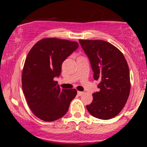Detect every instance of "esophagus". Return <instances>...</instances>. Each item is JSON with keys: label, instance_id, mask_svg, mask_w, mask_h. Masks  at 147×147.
Instances as JSON below:
<instances>
[{"label": "esophagus", "instance_id": "34e87169", "mask_svg": "<svg viewBox=\"0 0 147 147\" xmlns=\"http://www.w3.org/2000/svg\"><path fill=\"white\" fill-rule=\"evenodd\" d=\"M84 93V92H82V91H77V95L79 96H82Z\"/></svg>", "mask_w": 147, "mask_h": 147}]
</instances>
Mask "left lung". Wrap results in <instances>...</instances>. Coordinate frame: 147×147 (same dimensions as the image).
<instances>
[{"mask_svg": "<svg viewBox=\"0 0 147 147\" xmlns=\"http://www.w3.org/2000/svg\"><path fill=\"white\" fill-rule=\"evenodd\" d=\"M90 61L93 78L98 80V92L86 106L93 117L109 119L122 110L129 96L131 84L128 63L123 54L114 45L102 40H79Z\"/></svg>", "mask_w": 147, "mask_h": 147, "instance_id": "8db88e82", "label": "left lung"}]
</instances>
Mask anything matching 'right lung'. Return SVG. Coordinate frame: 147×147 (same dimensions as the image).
<instances>
[{"label":"right lung","instance_id":"right-lung-1","mask_svg":"<svg viewBox=\"0 0 147 147\" xmlns=\"http://www.w3.org/2000/svg\"><path fill=\"white\" fill-rule=\"evenodd\" d=\"M79 48L77 42L59 38H43L32 47L25 59L22 88L30 109L45 122L59 119L67 113L77 95L75 89H61L62 63Z\"/></svg>","mask_w":147,"mask_h":147}]
</instances>
